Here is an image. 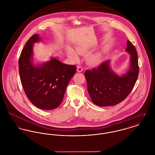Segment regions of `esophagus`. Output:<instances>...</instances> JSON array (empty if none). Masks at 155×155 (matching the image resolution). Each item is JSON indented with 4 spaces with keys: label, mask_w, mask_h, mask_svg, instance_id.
<instances>
[{
    "label": "esophagus",
    "mask_w": 155,
    "mask_h": 155,
    "mask_svg": "<svg viewBox=\"0 0 155 155\" xmlns=\"http://www.w3.org/2000/svg\"><path fill=\"white\" fill-rule=\"evenodd\" d=\"M83 69L81 67H80V66H77V71L79 72H81L83 71Z\"/></svg>",
    "instance_id": "1"
}]
</instances>
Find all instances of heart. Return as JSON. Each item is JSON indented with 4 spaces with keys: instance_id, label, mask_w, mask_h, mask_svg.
Returning a JSON list of instances; mask_svg holds the SVG:
<instances>
[{
    "instance_id": "heart-1",
    "label": "heart",
    "mask_w": 155,
    "mask_h": 155,
    "mask_svg": "<svg viewBox=\"0 0 155 155\" xmlns=\"http://www.w3.org/2000/svg\"><path fill=\"white\" fill-rule=\"evenodd\" d=\"M91 48L87 45H78L75 47L76 52L72 48L68 47L67 49V54L69 58H70L74 61H78L79 60V55L78 54L81 55H86L89 53ZM104 57V54L102 51H98L94 54H90L87 57V62L91 66H95L100 64Z\"/></svg>"
}]
</instances>
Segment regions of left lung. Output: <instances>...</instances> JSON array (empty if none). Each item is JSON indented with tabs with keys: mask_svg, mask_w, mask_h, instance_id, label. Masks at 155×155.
I'll return each mask as SVG.
<instances>
[{
	"mask_svg": "<svg viewBox=\"0 0 155 155\" xmlns=\"http://www.w3.org/2000/svg\"><path fill=\"white\" fill-rule=\"evenodd\" d=\"M126 51L130 55V65L124 74L118 75L110 67V60L97 69L87 70L85 77L87 90L93 103L101 107L114 106L124 100L133 88L139 75L136 49L127 40Z\"/></svg>",
	"mask_w": 155,
	"mask_h": 155,
	"instance_id": "obj_1",
	"label": "left lung"
}]
</instances>
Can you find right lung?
<instances>
[{"label": "right lung", "instance_id": "obj_1", "mask_svg": "<svg viewBox=\"0 0 155 155\" xmlns=\"http://www.w3.org/2000/svg\"><path fill=\"white\" fill-rule=\"evenodd\" d=\"M41 39L38 34H35L27 41L19 57V72L29 101L38 108L49 110L60 106L77 68L53 57L47 62L35 64L33 48Z\"/></svg>", "mask_w": 155, "mask_h": 155}]
</instances>
